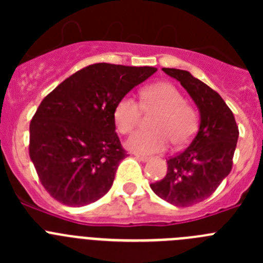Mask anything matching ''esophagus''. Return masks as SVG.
I'll use <instances>...</instances> for the list:
<instances>
[{
  "label": "esophagus",
  "instance_id": "esophagus-1",
  "mask_svg": "<svg viewBox=\"0 0 263 263\" xmlns=\"http://www.w3.org/2000/svg\"><path fill=\"white\" fill-rule=\"evenodd\" d=\"M134 157H136L137 159L142 160V162H146V160L150 159V157H147V155H142V154H134Z\"/></svg>",
  "mask_w": 263,
  "mask_h": 263
}]
</instances>
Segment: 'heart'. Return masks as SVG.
<instances>
[{"label": "heart", "mask_w": 263, "mask_h": 263, "mask_svg": "<svg viewBox=\"0 0 263 263\" xmlns=\"http://www.w3.org/2000/svg\"><path fill=\"white\" fill-rule=\"evenodd\" d=\"M142 108L157 110L153 129L139 130L127 139V147L133 152L153 154L164 152L170 141L176 147L187 145L197 129V113L185 103L182 92L170 83H157L141 90V103L132 96H125L117 103L113 120L121 134L132 133L138 125Z\"/></svg>", "instance_id": "obj_1"}]
</instances>
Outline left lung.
Segmentation results:
<instances>
[{
    "label": "left lung",
    "instance_id": "8db88e82",
    "mask_svg": "<svg viewBox=\"0 0 263 263\" xmlns=\"http://www.w3.org/2000/svg\"><path fill=\"white\" fill-rule=\"evenodd\" d=\"M180 81L200 111L199 132L187 148L167 160V174L150 184L153 191L176 206L205 200L231 173L238 126L221 96L188 71L163 68Z\"/></svg>",
    "mask_w": 263,
    "mask_h": 263
}]
</instances>
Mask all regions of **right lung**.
I'll return each instance as SVG.
<instances>
[{
	"label": "right lung",
	"instance_id": "add662e5",
	"mask_svg": "<svg viewBox=\"0 0 263 263\" xmlns=\"http://www.w3.org/2000/svg\"><path fill=\"white\" fill-rule=\"evenodd\" d=\"M155 72L154 67L96 63L42 100L30 122L29 154L55 200L83 206L110 190L127 155L115 132V106Z\"/></svg>",
	"mask_w": 263,
	"mask_h": 263
}]
</instances>
